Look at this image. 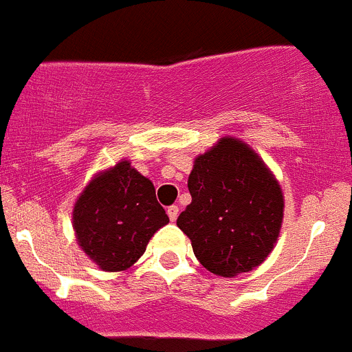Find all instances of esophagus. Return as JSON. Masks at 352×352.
Wrapping results in <instances>:
<instances>
[{"label": "esophagus", "instance_id": "1", "mask_svg": "<svg viewBox=\"0 0 352 352\" xmlns=\"http://www.w3.org/2000/svg\"><path fill=\"white\" fill-rule=\"evenodd\" d=\"M168 217H170V221H175L177 217H179V207H177V205H172V207H168Z\"/></svg>", "mask_w": 352, "mask_h": 352}]
</instances>
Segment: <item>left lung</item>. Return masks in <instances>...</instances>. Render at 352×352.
Instances as JSON below:
<instances>
[{"label": "left lung", "instance_id": "8db88e82", "mask_svg": "<svg viewBox=\"0 0 352 352\" xmlns=\"http://www.w3.org/2000/svg\"><path fill=\"white\" fill-rule=\"evenodd\" d=\"M192 201L177 226L208 272L236 277L265 261L283 224V189L251 147L223 138L195 160Z\"/></svg>", "mask_w": 352, "mask_h": 352}]
</instances>
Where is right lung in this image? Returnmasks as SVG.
Returning <instances> with one entry per match:
<instances>
[{"instance_id": "add662e5", "label": "right lung", "mask_w": 352, "mask_h": 352, "mask_svg": "<svg viewBox=\"0 0 352 352\" xmlns=\"http://www.w3.org/2000/svg\"><path fill=\"white\" fill-rule=\"evenodd\" d=\"M153 182L128 161L100 173L74 208L78 243L101 270H126L145 252L151 236L168 223Z\"/></svg>"}]
</instances>
